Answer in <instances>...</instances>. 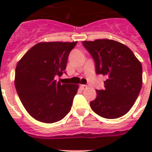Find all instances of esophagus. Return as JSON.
Masks as SVG:
<instances>
[{
  "label": "esophagus",
  "mask_w": 152,
  "mask_h": 152,
  "mask_svg": "<svg viewBox=\"0 0 152 152\" xmlns=\"http://www.w3.org/2000/svg\"><path fill=\"white\" fill-rule=\"evenodd\" d=\"M80 88L82 89V90H85V89L88 88V86L87 85H80Z\"/></svg>",
  "instance_id": "esophagus-1"
}]
</instances>
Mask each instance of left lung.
Instances as JSON below:
<instances>
[{"instance_id":"1","label":"left lung","mask_w":152,"mask_h":152,"mask_svg":"<svg viewBox=\"0 0 152 152\" xmlns=\"http://www.w3.org/2000/svg\"><path fill=\"white\" fill-rule=\"evenodd\" d=\"M95 60L96 73L106 76L91 108L104 118L122 117L134 105L143 83L142 65L128 46L111 39L83 41Z\"/></svg>"}]
</instances>
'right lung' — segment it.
Returning <instances> with one entry per match:
<instances>
[{
  "label": "right lung",
  "instance_id": "right-lung-1",
  "mask_svg": "<svg viewBox=\"0 0 152 152\" xmlns=\"http://www.w3.org/2000/svg\"><path fill=\"white\" fill-rule=\"evenodd\" d=\"M77 42H42L25 53L15 68V86L27 113L44 123L59 121L71 110L78 84L55 80L66 69Z\"/></svg>",
  "mask_w": 152,
  "mask_h": 152
}]
</instances>
